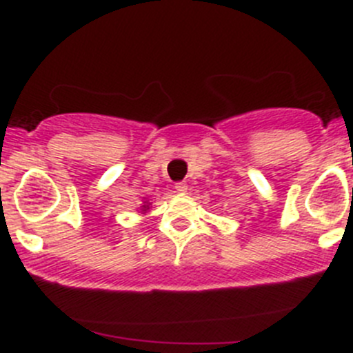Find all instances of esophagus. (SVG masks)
<instances>
[{"label":"esophagus","mask_w":353,"mask_h":353,"mask_svg":"<svg viewBox=\"0 0 353 353\" xmlns=\"http://www.w3.org/2000/svg\"><path fill=\"white\" fill-rule=\"evenodd\" d=\"M176 191L179 194H184L188 191V184L186 183H177L176 184Z\"/></svg>","instance_id":"34e87169"}]
</instances>
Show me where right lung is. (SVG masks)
I'll list each match as a JSON object with an SVG mask.
<instances>
[{
    "label": "right lung",
    "mask_w": 353,
    "mask_h": 353,
    "mask_svg": "<svg viewBox=\"0 0 353 353\" xmlns=\"http://www.w3.org/2000/svg\"><path fill=\"white\" fill-rule=\"evenodd\" d=\"M150 205H152V203L148 201V199H145V201L141 203V206H140V213H148V210H150Z\"/></svg>",
    "instance_id": "obj_1"
}]
</instances>
